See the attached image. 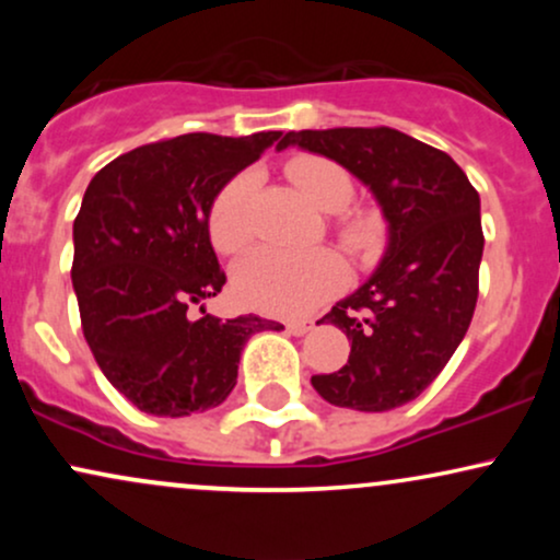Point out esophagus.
Returning <instances> with one entry per match:
<instances>
[{
    "label": "esophagus",
    "mask_w": 560,
    "mask_h": 560,
    "mask_svg": "<svg viewBox=\"0 0 560 560\" xmlns=\"http://www.w3.org/2000/svg\"><path fill=\"white\" fill-rule=\"evenodd\" d=\"M311 329H313V320H311V318L289 320V324H287V331L294 334V337H302V334H307Z\"/></svg>",
    "instance_id": "1"
}]
</instances>
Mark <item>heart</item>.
<instances>
[{"instance_id":"b5f03b06","label":"heart","mask_w":560,"mask_h":560,"mask_svg":"<svg viewBox=\"0 0 560 560\" xmlns=\"http://www.w3.org/2000/svg\"><path fill=\"white\" fill-rule=\"evenodd\" d=\"M289 178L324 213H339L352 199V178L334 160L300 155L287 165ZM255 191V173L242 171L218 191L208 213L213 247L223 255L240 253L253 240L249 199ZM339 242L350 253L369 255L382 242V223L376 215L355 213L339 223ZM347 281L342 258L331 249H276L258 247L236 262L234 292L244 305L271 316H305L334 298Z\"/></svg>"}]
</instances>
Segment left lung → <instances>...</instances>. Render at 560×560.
Instances as JSON below:
<instances>
[{
	"instance_id": "1",
	"label": "left lung",
	"mask_w": 560,
	"mask_h": 560,
	"mask_svg": "<svg viewBox=\"0 0 560 560\" xmlns=\"http://www.w3.org/2000/svg\"><path fill=\"white\" fill-rule=\"evenodd\" d=\"M287 147L350 171L387 221L376 271L320 318L352 345L313 389L363 413L400 408L440 376L471 324L485 249L477 189L445 152L387 126L289 131Z\"/></svg>"
}]
</instances>
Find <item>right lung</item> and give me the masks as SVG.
<instances>
[{"mask_svg":"<svg viewBox=\"0 0 560 560\" xmlns=\"http://www.w3.org/2000/svg\"><path fill=\"white\" fill-rule=\"evenodd\" d=\"M273 141L281 131L184 133L115 158L86 186L70 271L83 337L107 382L144 413L182 419L221 405L247 339L284 329L253 313L221 320L202 305L226 284L210 205Z\"/></svg>","mask_w":560,"mask_h":560,"instance_id":"1","label":"right lung"}]
</instances>
